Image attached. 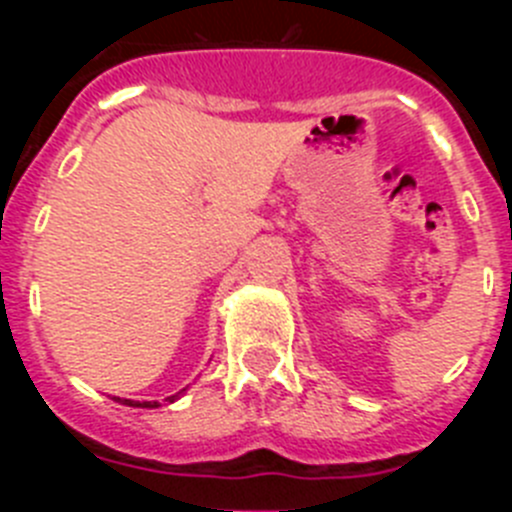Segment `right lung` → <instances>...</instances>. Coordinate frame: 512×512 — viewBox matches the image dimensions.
<instances>
[{"label":"right lung","mask_w":512,"mask_h":512,"mask_svg":"<svg viewBox=\"0 0 512 512\" xmlns=\"http://www.w3.org/2000/svg\"><path fill=\"white\" fill-rule=\"evenodd\" d=\"M182 392H176V395L166 397V402L179 400V395H182ZM117 400H120V397H117ZM120 402H122V405H130V408H158V402H135V400H120Z\"/></svg>","instance_id":"add662e5"}]
</instances>
